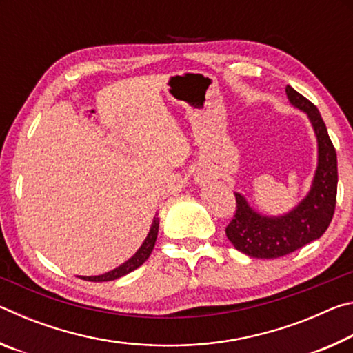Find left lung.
<instances>
[{"label": "left lung", "instance_id": "8db88e82", "mask_svg": "<svg viewBox=\"0 0 353 353\" xmlns=\"http://www.w3.org/2000/svg\"><path fill=\"white\" fill-rule=\"evenodd\" d=\"M285 92L290 103L305 112L313 124L318 139V168L305 199L283 216H263L244 196L235 193L236 210L225 227V235L236 250L252 259H280L318 240L330 225L336 205V151L324 119L318 107L294 88L286 85Z\"/></svg>", "mask_w": 353, "mask_h": 353}]
</instances>
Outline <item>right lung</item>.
<instances>
[{
	"label": "right lung",
	"mask_w": 353,
	"mask_h": 353,
	"mask_svg": "<svg viewBox=\"0 0 353 353\" xmlns=\"http://www.w3.org/2000/svg\"><path fill=\"white\" fill-rule=\"evenodd\" d=\"M157 234H159V218L155 216L152 221V225H151V230H149V234L146 236V240L143 241L141 248L137 250L134 256H130V259L123 263L121 266L115 268V270L110 271V272H105L103 276H93V277H81L83 280H88V282H109V280H117L119 277L126 276V274L132 272L137 268L141 266L143 263H145L149 255H151L152 249H154V244L155 240H157Z\"/></svg>",
	"instance_id": "right-lung-1"
}]
</instances>
